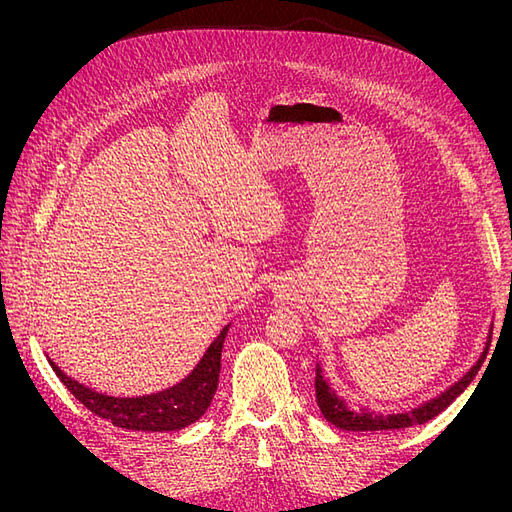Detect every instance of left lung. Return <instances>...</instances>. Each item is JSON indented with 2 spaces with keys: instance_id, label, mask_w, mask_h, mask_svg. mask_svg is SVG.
I'll use <instances>...</instances> for the list:
<instances>
[{
  "instance_id": "8db88e82",
  "label": "left lung",
  "mask_w": 512,
  "mask_h": 512,
  "mask_svg": "<svg viewBox=\"0 0 512 512\" xmlns=\"http://www.w3.org/2000/svg\"><path fill=\"white\" fill-rule=\"evenodd\" d=\"M491 331L493 324L487 335V342L483 352H480L478 361L463 374L455 384L448 386L446 391H442L440 395H436L433 399L423 401L421 406H416L414 410H401V412H374L365 406L359 404V408L350 406L344 397H339L333 389L329 380L322 376V367L320 363H316V401L318 408L322 412V416L327 421L339 429L346 431H395V429H406V427H414L431 421L433 416H438L440 412H444L453 401L468 389L470 382L476 378L480 365H483L485 356L489 352L491 346Z\"/></svg>"
}]
</instances>
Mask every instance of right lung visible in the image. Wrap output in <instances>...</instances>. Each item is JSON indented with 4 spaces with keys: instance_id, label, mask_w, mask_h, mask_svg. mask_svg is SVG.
Instances as JSON below:
<instances>
[{
    "instance_id": "right-lung-1",
    "label": "right lung",
    "mask_w": 512,
    "mask_h": 512,
    "mask_svg": "<svg viewBox=\"0 0 512 512\" xmlns=\"http://www.w3.org/2000/svg\"><path fill=\"white\" fill-rule=\"evenodd\" d=\"M230 324L213 339L203 359L175 386L143 397H113L98 393L89 386L66 376L53 361L51 367L66 389L81 404L100 418L111 421L115 427L132 431H179L196 423L211 406V399L218 391L222 348Z\"/></svg>"
}]
</instances>
